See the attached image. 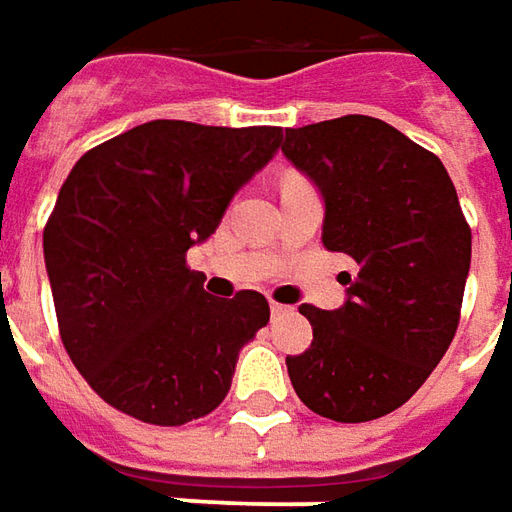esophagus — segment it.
<instances>
[{
    "label": "esophagus",
    "mask_w": 512,
    "mask_h": 512,
    "mask_svg": "<svg viewBox=\"0 0 512 512\" xmlns=\"http://www.w3.org/2000/svg\"><path fill=\"white\" fill-rule=\"evenodd\" d=\"M288 311H291L288 305H283V302H274V300H271V316H283V314H288Z\"/></svg>",
    "instance_id": "obj_1"
}]
</instances>
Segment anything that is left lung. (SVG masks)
Instances as JSON below:
<instances>
[{
	"label": "left lung",
	"mask_w": 512,
	"mask_h": 512,
	"mask_svg": "<svg viewBox=\"0 0 512 512\" xmlns=\"http://www.w3.org/2000/svg\"><path fill=\"white\" fill-rule=\"evenodd\" d=\"M283 154L322 190L330 252L356 260L336 311L300 305L314 342L288 356L300 401L367 423L409 401L446 356L471 269V227L437 156L384 120L285 128Z\"/></svg>",
	"instance_id": "obj_1"
}]
</instances>
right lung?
<instances>
[{
	"label": "right lung",
	"instance_id": "obj_1",
	"mask_svg": "<svg viewBox=\"0 0 512 512\" xmlns=\"http://www.w3.org/2000/svg\"><path fill=\"white\" fill-rule=\"evenodd\" d=\"M280 142L277 125L154 120L69 170L44 227V263L66 353L117 412L184 426L227 398L269 302L257 291L215 300L187 249L210 238Z\"/></svg>",
	"mask_w": 512,
	"mask_h": 512
}]
</instances>
